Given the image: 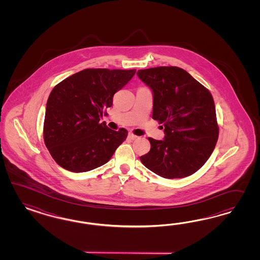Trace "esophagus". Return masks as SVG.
Instances as JSON below:
<instances>
[{
  "mask_svg": "<svg viewBox=\"0 0 260 260\" xmlns=\"http://www.w3.org/2000/svg\"><path fill=\"white\" fill-rule=\"evenodd\" d=\"M128 138L132 139V140H135L136 138H138V136L133 134V133H129V134H128Z\"/></svg>",
  "mask_w": 260,
  "mask_h": 260,
  "instance_id": "esophagus-1",
  "label": "esophagus"
}]
</instances>
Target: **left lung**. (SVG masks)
Returning <instances> with one entry per match:
<instances>
[{"instance_id":"8db88e82","label":"left lung","mask_w":260,"mask_h":260,"mask_svg":"<svg viewBox=\"0 0 260 260\" xmlns=\"http://www.w3.org/2000/svg\"><path fill=\"white\" fill-rule=\"evenodd\" d=\"M153 92L152 119L165 126V139L149 137L150 150L140 157L164 178H183L197 172L213 153L219 126L208 88L177 67L137 71Z\"/></svg>"}]
</instances>
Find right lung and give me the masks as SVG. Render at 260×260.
<instances>
[{
  "instance_id": "add662e5",
  "label": "right lung",
  "mask_w": 260,
  "mask_h": 260,
  "mask_svg": "<svg viewBox=\"0 0 260 260\" xmlns=\"http://www.w3.org/2000/svg\"><path fill=\"white\" fill-rule=\"evenodd\" d=\"M136 70L86 69L56 85L47 99L44 141L56 163L72 173L106 164L126 140L100 123L112 106L113 95L134 77Z\"/></svg>"
}]
</instances>
